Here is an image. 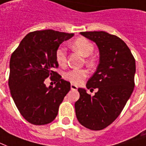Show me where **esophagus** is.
Returning a JSON list of instances; mask_svg holds the SVG:
<instances>
[{"label":"esophagus","instance_id":"1","mask_svg":"<svg viewBox=\"0 0 146 146\" xmlns=\"http://www.w3.org/2000/svg\"><path fill=\"white\" fill-rule=\"evenodd\" d=\"M70 88H71V90H77V88H78V87H77V86H76V85H75V84H71V85H70Z\"/></svg>","mask_w":146,"mask_h":146}]
</instances>
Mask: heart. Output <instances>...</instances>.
<instances>
[{"mask_svg": "<svg viewBox=\"0 0 146 146\" xmlns=\"http://www.w3.org/2000/svg\"><path fill=\"white\" fill-rule=\"evenodd\" d=\"M70 47L73 50L79 52L84 57L91 55L94 49V45L85 38H78L70 44ZM56 60L59 66H64L66 62V53L64 48H59L56 52ZM86 62L92 64L93 59H86ZM64 78L73 84H81L87 76V71L84 69H73L64 73Z\"/></svg>", "mask_w": 146, "mask_h": 146, "instance_id": "b5f03b06", "label": "heart"}]
</instances>
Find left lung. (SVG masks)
I'll return each mask as SVG.
<instances>
[{
    "label": "left lung",
    "mask_w": 146,
    "mask_h": 146,
    "mask_svg": "<svg viewBox=\"0 0 146 146\" xmlns=\"http://www.w3.org/2000/svg\"><path fill=\"white\" fill-rule=\"evenodd\" d=\"M82 35L94 42L100 61L87 83V88L98 89L94 96L78 88L75 103L78 121L90 130H102L116 119L133 92L135 60L125 42L105 32H84Z\"/></svg>",
    "instance_id": "obj_1"
}]
</instances>
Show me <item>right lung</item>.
Returning <instances> with one entry per match:
<instances>
[{"label":"right lung","instance_id":"1","mask_svg":"<svg viewBox=\"0 0 146 146\" xmlns=\"http://www.w3.org/2000/svg\"><path fill=\"white\" fill-rule=\"evenodd\" d=\"M73 35L50 29L30 32L11 56V94L19 112L32 125L52 122L70 91V82L54 71L59 66L55 55L59 45ZM48 76L57 83L54 88L44 83Z\"/></svg>","mask_w":146,"mask_h":146}]
</instances>
